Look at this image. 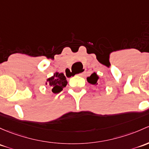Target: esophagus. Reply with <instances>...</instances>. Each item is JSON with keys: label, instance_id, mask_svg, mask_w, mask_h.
Masks as SVG:
<instances>
[{"label": "esophagus", "instance_id": "esophagus-1", "mask_svg": "<svg viewBox=\"0 0 149 149\" xmlns=\"http://www.w3.org/2000/svg\"><path fill=\"white\" fill-rule=\"evenodd\" d=\"M84 72H85V71H84V72H82V73H79V76H82V75H83V74H84Z\"/></svg>", "mask_w": 149, "mask_h": 149}]
</instances>
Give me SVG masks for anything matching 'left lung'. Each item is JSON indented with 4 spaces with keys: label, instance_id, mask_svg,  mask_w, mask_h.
Returning a JSON list of instances; mask_svg holds the SVG:
<instances>
[{
    "label": "left lung",
    "instance_id": "1",
    "mask_svg": "<svg viewBox=\"0 0 149 149\" xmlns=\"http://www.w3.org/2000/svg\"><path fill=\"white\" fill-rule=\"evenodd\" d=\"M98 76L96 75V73H93L89 77L87 78V81L89 84H91L93 85H97L98 83H97V81H98Z\"/></svg>",
    "mask_w": 149,
    "mask_h": 149
}]
</instances>
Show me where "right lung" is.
Wrapping results in <instances>:
<instances>
[{"mask_svg": "<svg viewBox=\"0 0 149 149\" xmlns=\"http://www.w3.org/2000/svg\"><path fill=\"white\" fill-rule=\"evenodd\" d=\"M47 81H48V84L52 88V92L54 93H60L63 90V88L67 85L66 78L63 73H59L56 72L54 76L48 79Z\"/></svg>", "mask_w": 149, "mask_h": 149, "instance_id": "right-lung-1", "label": "right lung"}]
</instances>
